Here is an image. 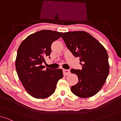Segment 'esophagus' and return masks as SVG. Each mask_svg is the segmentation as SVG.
Instances as JSON below:
<instances>
[{
  "label": "esophagus",
  "instance_id": "34e87169",
  "mask_svg": "<svg viewBox=\"0 0 121 121\" xmlns=\"http://www.w3.org/2000/svg\"><path fill=\"white\" fill-rule=\"evenodd\" d=\"M63 75L64 76H67L70 74V71L68 69H63Z\"/></svg>",
  "mask_w": 121,
  "mask_h": 121
}]
</instances>
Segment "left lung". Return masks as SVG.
Returning a JSON list of instances; mask_svg holds the SVG:
<instances>
[{
  "instance_id": "8db88e82",
  "label": "left lung",
  "mask_w": 121,
  "mask_h": 121,
  "mask_svg": "<svg viewBox=\"0 0 121 121\" xmlns=\"http://www.w3.org/2000/svg\"><path fill=\"white\" fill-rule=\"evenodd\" d=\"M68 48L79 57L82 70L71 69L78 77V82L71 87L74 95L82 98L96 95L105 84L109 73L108 54L105 47L83 31L64 32L62 36Z\"/></svg>"
}]
</instances>
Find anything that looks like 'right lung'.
Listing matches in <instances>:
<instances>
[{"mask_svg":"<svg viewBox=\"0 0 121 121\" xmlns=\"http://www.w3.org/2000/svg\"><path fill=\"white\" fill-rule=\"evenodd\" d=\"M62 34L42 30L27 36L18 48L16 72L26 91L35 98L45 99L52 95L58 80L63 77L62 69L45 70L42 65L44 57L50 58L51 44Z\"/></svg>","mask_w":121,"mask_h":121,"instance_id":"1","label":"right lung"}]
</instances>
